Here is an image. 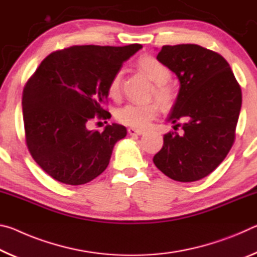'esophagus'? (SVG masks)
I'll return each mask as SVG.
<instances>
[{"label":"esophagus","mask_w":257,"mask_h":257,"mask_svg":"<svg viewBox=\"0 0 257 257\" xmlns=\"http://www.w3.org/2000/svg\"><path fill=\"white\" fill-rule=\"evenodd\" d=\"M128 133H129V135H143L144 134V130L130 127V128H128Z\"/></svg>","instance_id":"obj_1"}]
</instances>
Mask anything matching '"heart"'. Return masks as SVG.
Masks as SVG:
<instances>
[{
    "label": "heart",
    "instance_id": "heart-1",
    "mask_svg": "<svg viewBox=\"0 0 257 257\" xmlns=\"http://www.w3.org/2000/svg\"><path fill=\"white\" fill-rule=\"evenodd\" d=\"M136 67L154 82V95L164 106H169L173 101V90L167 82L171 79V70L161 61L153 56H142L136 62ZM122 84V72L116 71L108 82V96L118 98ZM159 114V105L155 102L149 103H128L120 107L115 113L119 122L133 128H146L150 122Z\"/></svg>",
    "mask_w": 257,
    "mask_h": 257
}]
</instances>
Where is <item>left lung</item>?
<instances>
[{"instance_id": "1", "label": "left lung", "mask_w": 257, "mask_h": 257, "mask_svg": "<svg viewBox=\"0 0 257 257\" xmlns=\"http://www.w3.org/2000/svg\"><path fill=\"white\" fill-rule=\"evenodd\" d=\"M156 59L180 81L168 120L182 133L164 135L153 162L173 180L197 181L214 171L233 145L241 88L223 56L205 47L165 45Z\"/></svg>"}]
</instances>
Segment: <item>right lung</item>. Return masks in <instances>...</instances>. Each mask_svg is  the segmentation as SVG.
I'll return each instance as SVG.
<instances>
[{
	"label": "right lung",
	"mask_w": 257,
	"mask_h": 257,
	"mask_svg": "<svg viewBox=\"0 0 257 257\" xmlns=\"http://www.w3.org/2000/svg\"><path fill=\"white\" fill-rule=\"evenodd\" d=\"M142 47L71 46L47 55L29 78L23 92L26 144L53 179L84 185L105 170L127 129L112 123L99 133L87 129V123L95 115L111 118L103 108L108 82Z\"/></svg>",
	"instance_id": "obj_1"
}]
</instances>
